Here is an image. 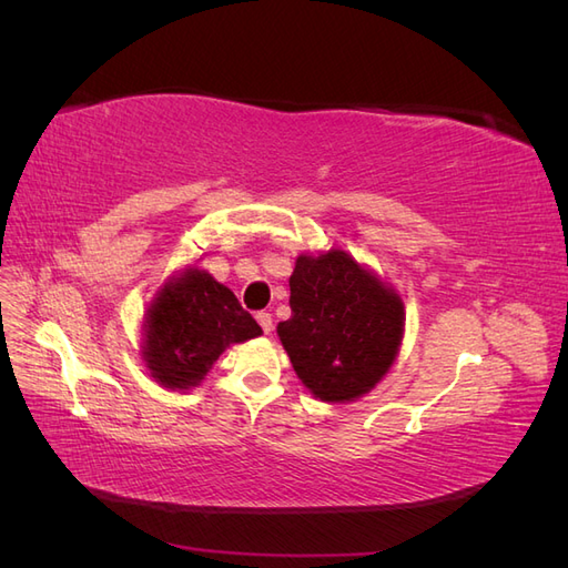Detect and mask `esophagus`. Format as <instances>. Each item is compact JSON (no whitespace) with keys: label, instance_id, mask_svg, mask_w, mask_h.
<instances>
[{"label":"esophagus","instance_id":"34e87169","mask_svg":"<svg viewBox=\"0 0 568 568\" xmlns=\"http://www.w3.org/2000/svg\"><path fill=\"white\" fill-rule=\"evenodd\" d=\"M255 320H257V324L263 326V332H265V334H270V332H272V315H270V313L261 311V313L255 315Z\"/></svg>","mask_w":568,"mask_h":568}]
</instances>
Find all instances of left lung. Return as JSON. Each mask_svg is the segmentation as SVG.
Listing matches in <instances>:
<instances>
[{
    "mask_svg": "<svg viewBox=\"0 0 568 568\" xmlns=\"http://www.w3.org/2000/svg\"><path fill=\"white\" fill-rule=\"evenodd\" d=\"M291 317L277 334L298 379L324 403L379 384L403 341V301L348 253L298 255L288 280Z\"/></svg>",
    "mask_w": 568,
    "mask_h": 568,
    "instance_id": "1",
    "label": "left lung"
}]
</instances>
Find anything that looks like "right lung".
I'll return each instance as SVG.
<instances>
[{
  "mask_svg": "<svg viewBox=\"0 0 568 568\" xmlns=\"http://www.w3.org/2000/svg\"><path fill=\"white\" fill-rule=\"evenodd\" d=\"M144 326L146 365L168 388L196 386L230 343L263 334L232 291L196 267L159 291Z\"/></svg>",
  "mask_w": 568,
  "mask_h": 568,
  "instance_id": "1",
  "label": "right lung"
}]
</instances>
